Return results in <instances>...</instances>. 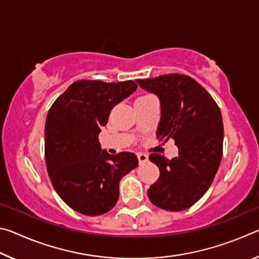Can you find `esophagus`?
I'll use <instances>...</instances> for the list:
<instances>
[{"label": "esophagus", "instance_id": "obj_1", "mask_svg": "<svg viewBox=\"0 0 259 259\" xmlns=\"http://www.w3.org/2000/svg\"><path fill=\"white\" fill-rule=\"evenodd\" d=\"M137 157H138V161H139V163H140V164H142V163H145V162H147V161H148V155L144 154V153H138V154H137Z\"/></svg>", "mask_w": 259, "mask_h": 259}]
</instances>
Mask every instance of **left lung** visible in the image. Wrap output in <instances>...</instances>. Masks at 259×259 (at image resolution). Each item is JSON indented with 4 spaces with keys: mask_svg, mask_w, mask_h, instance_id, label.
I'll return each instance as SVG.
<instances>
[{
    "mask_svg": "<svg viewBox=\"0 0 259 259\" xmlns=\"http://www.w3.org/2000/svg\"><path fill=\"white\" fill-rule=\"evenodd\" d=\"M137 83L160 99L156 137L164 142L174 139L178 147V156L172 160L159 153L150 155L159 166L160 177L147 195L156 207L182 211L202 198L221 164L224 139L221 109L202 85L183 74Z\"/></svg>",
    "mask_w": 259,
    "mask_h": 259,
    "instance_id": "obj_1",
    "label": "left lung"
}]
</instances>
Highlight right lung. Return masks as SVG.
<instances>
[{"label":"right lung","mask_w":259,"mask_h":259,"mask_svg":"<svg viewBox=\"0 0 259 259\" xmlns=\"http://www.w3.org/2000/svg\"><path fill=\"white\" fill-rule=\"evenodd\" d=\"M136 89L134 81H76L49 109L47 170L61 200L77 212L98 216L109 211L119 199L122 177L138 165L134 153L111 155L98 142L113 106Z\"/></svg>","instance_id":"obj_1"}]
</instances>
